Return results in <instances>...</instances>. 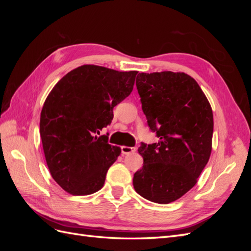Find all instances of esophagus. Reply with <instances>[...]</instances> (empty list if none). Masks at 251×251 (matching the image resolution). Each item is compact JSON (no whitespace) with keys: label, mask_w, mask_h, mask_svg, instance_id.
Wrapping results in <instances>:
<instances>
[{"label":"esophagus","mask_w":251,"mask_h":251,"mask_svg":"<svg viewBox=\"0 0 251 251\" xmlns=\"http://www.w3.org/2000/svg\"><path fill=\"white\" fill-rule=\"evenodd\" d=\"M136 151L135 148H132V147H121V154L123 155H127V154H131V153H134V151Z\"/></svg>","instance_id":"1"}]
</instances>
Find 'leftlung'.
I'll return each instance as SVG.
<instances>
[{
    "label": "left lung",
    "mask_w": 251,
    "mask_h": 251,
    "mask_svg": "<svg viewBox=\"0 0 251 251\" xmlns=\"http://www.w3.org/2000/svg\"><path fill=\"white\" fill-rule=\"evenodd\" d=\"M136 87L159 141L141 143L133 185L144 199L168 204L193 188L211 153L214 117L197 81L181 72L139 73Z\"/></svg>",
    "instance_id": "1"
}]
</instances>
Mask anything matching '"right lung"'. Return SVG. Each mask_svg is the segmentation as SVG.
<instances>
[{
    "mask_svg": "<svg viewBox=\"0 0 251 251\" xmlns=\"http://www.w3.org/2000/svg\"><path fill=\"white\" fill-rule=\"evenodd\" d=\"M136 74L83 65L66 74L48 95L41 138L51 176L66 192L86 196L103 186L121 150L96 134L111 124L114 107L131 94Z\"/></svg>",
    "mask_w": 251,
    "mask_h": 251,
    "instance_id": "1",
    "label": "right lung"
}]
</instances>
